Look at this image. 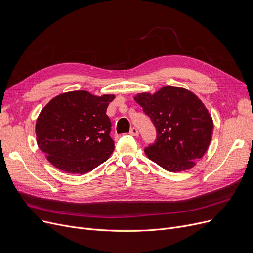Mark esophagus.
Returning <instances> with one entry per match:
<instances>
[{
  "instance_id": "obj_1",
  "label": "esophagus",
  "mask_w": 253,
  "mask_h": 253,
  "mask_svg": "<svg viewBox=\"0 0 253 253\" xmlns=\"http://www.w3.org/2000/svg\"><path fill=\"white\" fill-rule=\"evenodd\" d=\"M129 133H130L132 136H138V135H139V132H138V130H137L135 127L131 128V130H130Z\"/></svg>"
}]
</instances>
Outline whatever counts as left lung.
Here are the masks:
<instances>
[{
  "instance_id": "8db88e82",
  "label": "left lung",
  "mask_w": 253,
  "mask_h": 253,
  "mask_svg": "<svg viewBox=\"0 0 253 253\" xmlns=\"http://www.w3.org/2000/svg\"><path fill=\"white\" fill-rule=\"evenodd\" d=\"M134 100L157 131L155 142L144 149L150 160L170 172L194 167L206 153L213 131L203 102L193 92L171 86L154 94L139 93Z\"/></svg>"
}]
</instances>
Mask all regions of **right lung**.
Wrapping results in <instances>:
<instances>
[{"instance_id": "right-lung-1", "label": "right lung", "mask_w": 253, "mask_h": 253, "mask_svg": "<svg viewBox=\"0 0 253 253\" xmlns=\"http://www.w3.org/2000/svg\"><path fill=\"white\" fill-rule=\"evenodd\" d=\"M115 95L78 90L51 99L36 123L37 142L59 170L84 174L108 160L115 149L106 109Z\"/></svg>"}]
</instances>
